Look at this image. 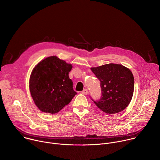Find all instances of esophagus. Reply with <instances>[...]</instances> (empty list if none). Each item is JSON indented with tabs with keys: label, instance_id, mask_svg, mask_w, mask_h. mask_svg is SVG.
<instances>
[{
	"label": "esophagus",
	"instance_id": "obj_1",
	"mask_svg": "<svg viewBox=\"0 0 160 160\" xmlns=\"http://www.w3.org/2000/svg\"><path fill=\"white\" fill-rule=\"evenodd\" d=\"M82 93L83 94H84V95H87V93H88V90H87V88L83 89V90L82 91Z\"/></svg>",
	"mask_w": 160,
	"mask_h": 160
}]
</instances>
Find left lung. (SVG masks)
Wrapping results in <instances>:
<instances>
[{
    "label": "left lung",
    "mask_w": 160,
    "mask_h": 160,
    "mask_svg": "<svg viewBox=\"0 0 160 160\" xmlns=\"http://www.w3.org/2000/svg\"><path fill=\"white\" fill-rule=\"evenodd\" d=\"M91 70L100 81L101 96L95 104L109 115L125 109L131 101L134 89V78L128 68L118 64H108Z\"/></svg>",
    "instance_id": "obj_1"
}]
</instances>
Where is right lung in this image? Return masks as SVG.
Instances as JSON below:
<instances>
[{
    "label": "right lung",
    "mask_w": 160,
    "mask_h": 160,
    "mask_svg": "<svg viewBox=\"0 0 160 160\" xmlns=\"http://www.w3.org/2000/svg\"><path fill=\"white\" fill-rule=\"evenodd\" d=\"M72 68V64L56 56L45 58L34 68L30 78V90L40 111L57 113L77 94L68 76Z\"/></svg>",
    "instance_id": "add662e5"
}]
</instances>
